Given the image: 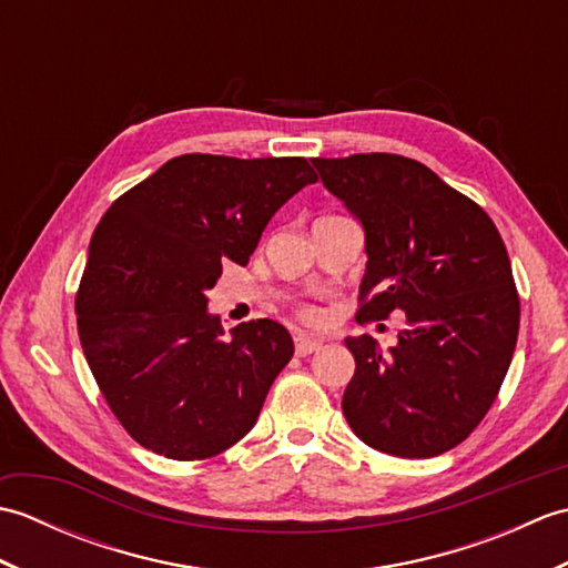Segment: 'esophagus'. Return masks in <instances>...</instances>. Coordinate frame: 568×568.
<instances>
[{
    "label": "esophagus",
    "instance_id": "esophagus-1",
    "mask_svg": "<svg viewBox=\"0 0 568 568\" xmlns=\"http://www.w3.org/2000/svg\"><path fill=\"white\" fill-rule=\"evenodd\" d=\"M320 348H322V339H312V336H307V334L295 336V354L297 356H310V354L320 352Z\"/></svg>",
    "mask_w": 568,
    "mask_h": 568
}]
</instances>
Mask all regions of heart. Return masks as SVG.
<instances>
[{
	"instance_id": "obj_1",
	"label": "heart",
	"mask_w": 568,
	"mask_h": 568,
	"mask_svg": "<svg viewBox=\"0 0 568 568\" xmlns=\"http://www.w3.org/2000/svg\"><path fill=\"white\" fill-rule=\"evenodd\" d=\"M300 315H303L305 322H312V324L322 322V312L317 307H312V305H305L303 310H300Z\"/></svg>"
}]
</instances>
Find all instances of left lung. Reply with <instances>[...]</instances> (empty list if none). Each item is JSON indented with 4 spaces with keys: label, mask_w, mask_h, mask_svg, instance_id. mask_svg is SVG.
Segmentation results:
<instances>
[{
    "label": "left lung",
    "mask_w": 568,
    "mask_h": 568,
    "mask_svg": "<svg viewBox=\"0 0 568 568\" xmlns=\"http://www.w3.org/2000/svg\"><path fill=\"white\" fill-rule=\"evenodd\" d=\"M324 187L366 232L361 324L400 310L407 327L383 352L348 336L356 373L342 409L383 454L429 458L454 449L496 403L520 329L508 251L484 207L425 163L395 153L312 159Z\"/></svg>",
    "instance_id": "left-lung-1"
}]
</instances>
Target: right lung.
Returning <instances> with one entry per match:
<instances>
[{
    "label": "right lung",
    "instance_id": "obj_1",
    "mask_svg": "<svg viewBox=\"0 0 568 568\" xmlns=\"http://www.w3.org/2000/svg\"><path fill=\"white\" fill-rule=\"evenodd\" d=\"M317 183L305 159L185 153L102 214L75 295L84 358L129 437L175 462L226 452L256 425L293 339L273 320L226 336L204 291L246 265L265 224Z\"/></svg>",
    "mask_w": 568,
    "mask_h": 568
}]
</instances>
